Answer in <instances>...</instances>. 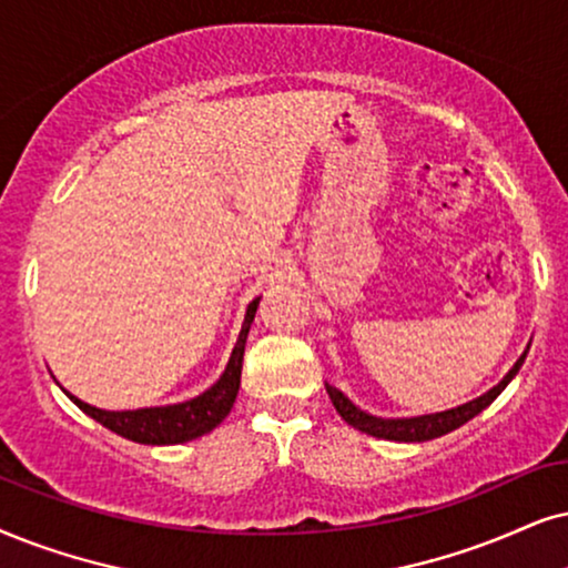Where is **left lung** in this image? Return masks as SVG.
<instances>
[{
    "instance_id": "obj_1",
    "label": "left lung",
    "mask_w": 568,
    "mask_h": 568,
    "mask_svg": "<svg viewBox=\"0 0 568 568\" xmlns=\"http://www.w3.org/2000/svg\"><path fill=\"white\" fill-rule=\"evenodd\" d=\"M527 351H529V346H527ZM527 351H524V354L516 358V364L511 369H508V375L500 379L498 385L490 387L485 396L469 400V404L448 408V412H437V414L406 416V419H383V416H372L367 412H362V408H358L354 400H348L346 396H343L337 387H333V385H325V387H327L329 400H333L335 412L341 414L343 419H346L354 429H362V433H367L372 437H383V440L425 443V440H433V437L454 433V429L466 425L469 419H475V416L483 412V408L490 406L493 400L506 390V385L516 377V372L521 369L524 358H527Z\"/></svg>"
}]
</instances>
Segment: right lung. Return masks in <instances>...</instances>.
I'll use <instances>...</instances> for the list:
<instances>
[{"mask_svg": "<svg viewBox=\"0 0 568 568\" xmlns=\"http://www.w3.org/2000/svg\"><path fill=\"white\" fill-rule=\"evenodd\" d=\"M260 298L251 301L246 308V317H243L239 341H235L233 354L227 358L225 372H222L217 383H214L210 390L201 393V396L183 400V404L149 406V408H135V412H106V408L85 404V400L75 398L73 393H68L62 387L64 396L73 400L83 414H89L91 419H97L99 425H104L106 429H112V433L123 435L133 443L175 445V443H185V440H193V437L212 433V429L217 427L227 414H231L235 396H239L243 351H246V337H248L251 322H254L256 306H260Z\"/></svg>", "mask_w": 568, "mask_h": 568, "instance_id": "add662e5", "label": "right lung"}]
</instances>
